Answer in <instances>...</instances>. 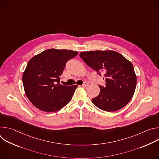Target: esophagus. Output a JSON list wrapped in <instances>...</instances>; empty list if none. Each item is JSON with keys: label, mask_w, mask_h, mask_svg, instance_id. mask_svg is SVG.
<instances>
[{"label": "esophagus", "mask_w": 159, "mask_h": 159, "mask_svg": "<svg viewBox=\"0 0 159 159\" xmlns=\"http://www.w3.org/2000/svg\"><path fill=\"white\" fill-rule=\"evenodd\" d=\"M88 85H89V84H88L87 82H84L82 86V87H87V86H88Z\"/></svg>", "instance_id": "1"}]
</instances>
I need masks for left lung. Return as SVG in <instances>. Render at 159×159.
<instances>
[{"instance_id": "left-lung-1", "label": "left lung", "mask_w": 159, "mask_h": 159, "mask_svg": "<svg viewBox=\"0 0 159 159\" xmlns=\"http://www.w3.org/2000/svg\"><path fill=\"white\" fill-rule=\"evenodd\" d=\"M84 62L103 75L104 86L99 85L100 93L92 99L101 110L112 112L126 106L133 97L137 76L132 63L120 53L114 51H90L79 54Z\"/></svg>"}]
</instances>
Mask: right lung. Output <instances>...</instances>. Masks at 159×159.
Instances as JSON below:
<instances>
[{"label":"right lung","mask_w":159,"mask_h":159,"mask_svg":"<svg viewBox=\"0 0 159 159\" xmlns=\"http://www.w3.org/2000/svg\"><path fill=\"white\" fill-rule=\"evenodd\" d=\"M77 54L72 50L49 49L29 61L22 83L26 96L38 109L57 111L71 101L78 85H63L60 80L66 62Z\"/></svg>","instance_id":"add662e5"}]
</instances>
